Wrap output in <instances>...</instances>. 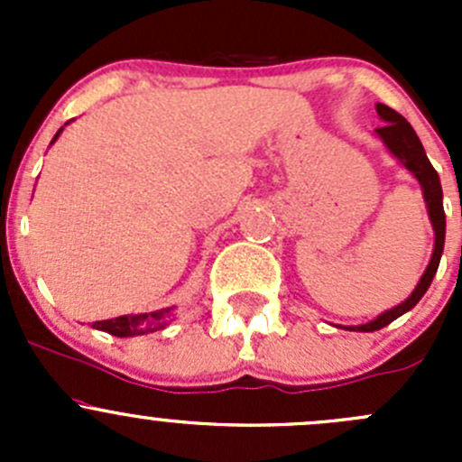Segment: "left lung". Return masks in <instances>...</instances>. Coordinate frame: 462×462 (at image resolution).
I'll list each match as a JSON object with an SVG mask.
<instances>
[{
    "label": "left lung",
    "instance_id": "obj_1",
    "mask_svg": "<svg viewBox=\"0 0 462 462\" xmlns=\"http://www.w3.org/2000/svg\"><path fill=\"white\" fill-rule=\"evenodd\" d=\"M380 118L384 120L382 127H377V136L384 141L386 147L391 149L395 158L402 161V165L420 180L422 185V192H425V201L427 208H430V217L433 223V232H436V245H433V254L430 265H427L425 274H422L420 283L416 286V291L411 292L407 301H402L400 306L395 309L386 310L382 313L380 318L369 321V324H362V326H348V330H362V333H374V330L384 328L386 324H391L393 319H398L400 315H404L407 310H411L418 301L422 300V295L427 292V288L431 286V279L436 274L438 263H440L442 257V248H445V209H442V188H440V179H438V171L433 170V165L427 158L425 149H422L420 138L416 136L411 125L402 118L395 109L386 105H377L375 106Z\"/></svg>",
    "mask_w": 462,
    "mask_h": 462
}]
</instances>
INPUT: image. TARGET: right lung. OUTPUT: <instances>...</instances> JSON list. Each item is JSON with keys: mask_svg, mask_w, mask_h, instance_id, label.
Wrapping results in <instances>:
<instances>
[{"mask_svg": "<svg viewBox=\"0 0 462 462\" xmlns=\"http://www.w3.org/2000/svg\"><path fill=\"white\" fill-rule=\"evenodd\" d=\"M62 132V129H60ZM60 132L55 134V138L60 136ZM53 138V141H55ZM171 309L156 310V313H143V315H123V318L116 319H105V321H93V328L105 330V333L116 335V337H129V335H144L153 333V330H161L167 326V318H170Z\"/></svg>", "mask_w": 462, "mask_h": 462, "instance_id": "add662e5", "label": "right lung"}]
</instances>
